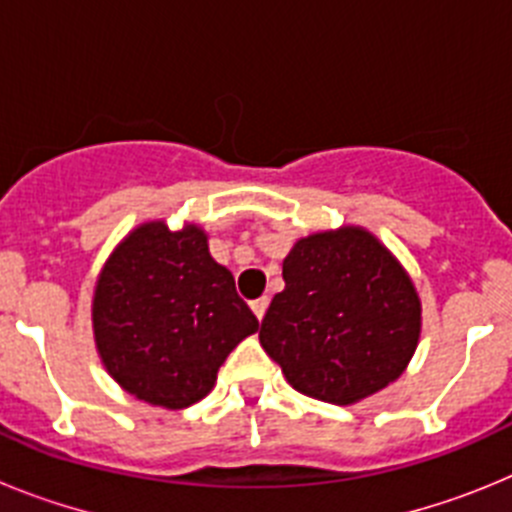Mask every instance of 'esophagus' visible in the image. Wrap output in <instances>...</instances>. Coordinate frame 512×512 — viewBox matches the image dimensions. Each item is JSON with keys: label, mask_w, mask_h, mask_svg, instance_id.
I'll return each mask as SVG.
<instances>
[{"label": "esophagus", "mask_w": 512, "mask_h": 512, "mask_svg": "<svg viewBox=\"0 0 512 512\" xmlns=\"http://www.w3.org/2000/svg\"><path fill=\"white\" fill-rule=\"evenodd\" d=\"M266 307H269V297H259V300H253V302H251L253 315H256V318H259V320H264Z\"/></svg>", "instance_id": "esophagus-1"}]
</instances>
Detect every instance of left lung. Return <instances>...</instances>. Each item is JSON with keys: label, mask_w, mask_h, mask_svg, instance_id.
Instances as JSON below:
<instances>
[{"label": "left lung", "mask_w": 512, "mask_h": 512, "mask_svg": "<svg viewBox=\"0 0 512 512\" xmlns=\"http://www.w3.org/2000/svg\"><path fill=\"white\" fill-rule=\"evenodd\" d=\"M259 341L297 392L354 405L395 382L420 338L413 279L369 230L312 233L282 264Z\"/></svg>", "instance_id": "left-lung-1"}]
</instances>
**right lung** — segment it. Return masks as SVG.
<instances>
[{"label": "right lung", "mask_w": 512, "mask_h": 512, "mask_svg": "<svg viewBox=\"0 0 512 512\" xmlns=\"http://www.w3.org/2000/svg\"><path fill=\"white\" fill-rule=\"evenodd\" d=\"M94 343L128 395L166 410L200 402L217 369L259 320L217 264L200 225L143 223L99 271L92 302Z\"/></svg>", "instance_id": "1"}]
</instances>
